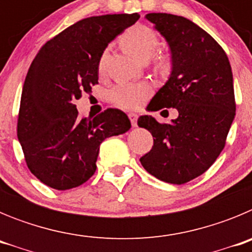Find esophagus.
<instances>
[{
	"label": "esophagus",
	"mask_w": 252,
	"mask_h": 252,
	"mask_svg": "<svg viewBox=\"0 0 252 252\" xmlns=\"http://www.w3.org/2000/svg\"><path fill=\"white\" fill-rule=\"evenodd\" d=\"M128 119H130L131 125H132L133 127H135V126H137V115L136 113H133V112L128 113Z\"/></svg>",
	"instance_id": "esophagus-1"
}]
</instances>
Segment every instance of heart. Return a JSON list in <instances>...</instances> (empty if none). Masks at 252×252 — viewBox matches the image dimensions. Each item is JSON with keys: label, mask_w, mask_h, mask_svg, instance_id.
I'll list each match as a JSON object with an SVG mask.
<instances>
[{"label": "heart", "mask_w": 252, "mask_h": 252, "mask_svg": "<svg viewBox=\"0 0 252 252\" xmlns=\"http://www.w3.org/2000/svg\"><path fill=\"white\" fill-rule=\"evenodd\" d=\"M121 43L124 48L140 60H148L153 57L159 49V37L157 32L146 25L137 24L131 26L125 31L121 36ZM108 59V49L102 50L98 58V70L102 73L106 68ZM168 57L164 54L155 55V66L158 69L165 70L169 68ZM153 93V87L148 82H119L110 90V99L116 106L135 110L139 108L148 97Z\"/></svg>", "instance_id": "1"}]
</instances>
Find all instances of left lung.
Wrapping results in <instances>:
<instances>
[{
  "instance_id": "8db88e82",
  "label": "left lung",
  "mask_w": 252,
  "mask_h": 252,
  "mask_svg": "<svg viewBox=\"0 0 252 252\" xmlns=\"http://www.w3.org/2000/svg\"><path fill=\"white\" fill-rule=\"evenodd\" d=\"M146 19L168 41L173 70L149 111L177 108V119L160 124L151 116L137 120L150 131L154 145L141 165L158 179L184 184L199 177L226 145L236 115L230 60L208 32L186 17L148 13Z\"/></svg>"
}]
</instances>
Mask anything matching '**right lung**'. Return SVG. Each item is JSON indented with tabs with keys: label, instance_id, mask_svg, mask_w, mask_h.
Listing matches in <instances>:
<instances>
[{
	"label": "right lung",
	"instance_id": "add662e5",
	"mask_svg": "<svg viewBox=\"0 0 252 252\" xmlns=\"http://www.w3.org/2000/svg\"><path fill=\"white\" fill-rule=\"evenodd\" d=\"M139 13L79 20L46 41L22 87L17 137L28 168L58 190L86 183L94 174L104 139L128 131L127 115L107 108L79 117L75 101L98 84V58L111 40L139 20Z\"/></svg>",
	"mask_w": 252,
	"mask_h": 252
}]
</instances>
